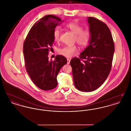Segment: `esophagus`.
I'll return each instance as SVG.
<instances>
[{
  "mask_svg": "<svg viewBox=\"0 0 131 131\" xmlns=\"http://www.w3.org/2000/svg\"><path fill=\"white\" fill-rule=\"evenodd\" d=\"M70 63V60L69 59H67V64H69Z\"/></svg>",
  "mask_w": 131,
  "mask_h": 131,
  "instance_id": "34e87169",
  "label": "esophagus"
}]
</instances>
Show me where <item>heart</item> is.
<instances>
[{"label": "heart", "mask_w": 131, "mask_h": 131, "mask_svg": "<svg viewBox=\"0 0 131 131\" xmlns=\"http://www.w3.org/2000/svg\"><path fill=\"white\" fill-rule=\"evenodd\" d=\"M65 27L75 35L74 40L81 47H84L89 43L91 39V32L88 29L83 30V27L75 21L68 23ZM54 40L57 42L60 39V31L56 29L53 32ZM77 47L73 45L65 46L58 50L59 54L66 57L70 58L74 56L77 51Z\"/></svg>", "instance_id": "obj_1"}]
</instances>
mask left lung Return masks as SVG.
I'll return each mask as SVG.
<instances>
[{"label":"left lung","mask_w":131,"mask_h":131,"mask_svg":"<svg viewBox=\"0 0 131 131\" xmlns=\"http://www.w3.org/2000/svg\"><path fill=\"white\" fill-rule=\"evenodd\" d=\"M87 20L91 34L89 45L79 58L70 61L75 87L83 92L93 91L106 81L114 51L112 35L106 24L94 17Z\"/></svg>","instance_id":"obj_1"}]
</instances>
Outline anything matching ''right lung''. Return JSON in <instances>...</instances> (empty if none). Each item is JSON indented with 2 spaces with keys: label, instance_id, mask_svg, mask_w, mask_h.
<instances>
[{
  "label": "right lung",
  "instance_id": "right-lung-1",
  "mask_svg": "<svg viewBox=\"0 0 131 131\" xmlns=\"http://www.w3.org/2000/svg\"><path fill=\"white\" fill-rule=\"evenodd\" d=\"M61 19L56 16H45L32 26L25 38L23 52L25 68L32 81L40 89L50 90L57 86V76L67 60L61 55L54 61L49 60L53 50V32Z\"/></svg>",
  "mask_w": 131,
  "mask_h": 131
}]
</instances>
